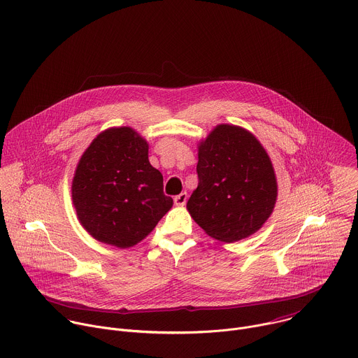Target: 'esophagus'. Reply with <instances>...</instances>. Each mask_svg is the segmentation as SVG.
I'll list each match as a JSON object with an SVG mask.
<instances>
[{"instance_id":"1","label":"esophagus","mask_w":358,"mask_h":358,"mask_svg":"<svg viewBox=\"0 0 358 358\" xmlns=\"http://www.w3.org/2000/svg\"><path fill=\"white\" fill-rule=\"evenodd\" d=\"M187 198H188L187 192H181V194L174 196V203H176V206H178V207H182L184 203L187 202Z\"/></svg>"}]
</instances>
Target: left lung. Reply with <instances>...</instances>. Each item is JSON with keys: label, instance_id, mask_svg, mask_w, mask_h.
Returning a JSON list of instances; mask_svg holds the SVG:
<instances>
[{"label": "left lung", "instance_id": "8db88e82", "mask_svg": "<svg viewBox=\"0 0 358 358\" xmlns=\"http://www.w3.org/2000/svg\"><path fill=\"white\" fill-rule=\"evenodd\" d=\"M198 187L187 210L211 238L236 242L262 228L278 182L266 150L250 131L218 124L198 145Z\"/></svg>", "mask_w": 358, "mask_h": 358}]
</instances>
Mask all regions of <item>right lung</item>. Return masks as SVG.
<instances>
[{
	"instance_id": "add662e5",
	"label": "right lung",
	"mask_w": 358,
	"mask_h": 358,
	"mask_svg": "<svg viewBox=\"0 0 358 358\" xmlns=\"http://www.w3.org/2000/svg\"><path fill=\"white\" fill-rule=\"evenodd\" d=\"M82 227L97 241L130 248L173 207L163 176L148 162V144L131 127L101 131L82 155L72 181Z\"/></svg>"
}]
</instances>
